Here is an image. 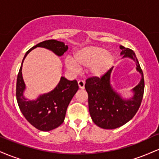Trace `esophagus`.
Masks as SVG:
<instances>
[{"label": "esophagus", "mask_w": 159, "mask_h": 159, "mask_svg": "<svg viewBox=\"0 0 159 159\" xmlns=\"http://www.w3.org/2000/svg\"><path fill=\"white\" fill-rule=\"evenodd\" d=\"M78 87H79L80 89L84 88V82L83 81H78Z\"/></svg>", "instance_id": "esophagus-1"}]
</instances>
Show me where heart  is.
Segmentation results:
<instances>
[{"instance_id": "heart-1", "label": "heart", "mask_w": 159, "mask_h": 159, "mask_svg": "<svg viewBox=\"0 0 159 159\" xmlns=\"http://www.w3.org/2000/svg\"><path fill=\"white\" fill-rule=\"evenodd\" d=\"M114 56L100 47H85L75 53L73 61L68 58L66 64L68 69L77 71L79 68H88L93 77L101 78L110 70L114 63Z\"/></svg>"}]
</instances>
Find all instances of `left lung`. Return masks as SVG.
<instances>
[{
  "label": "left lung",
  "mask_w": 159,
  "mask_h": 159,
  "mask_svg": "<svg viewBox=\"0 0 159 159\" xmlns=\"http://www.w3.org/2000/svg\"><path fill=\"white\" fill-rule=\"evenodd\" d=\"M120 48L123 58H130L135 62L137 71L141 75L139 84L132 90V97L124 98L113 88L111 84L113 67L102 77L90 78L85 84L91 118L96 125L105 129H116L132 120L139 109L143 96V74L135 53L122 45Z\"/></svg>",
  "instance_id": "8db88e82"
}]
</instances>
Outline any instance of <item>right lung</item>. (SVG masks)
Here are the masks:
<instances>
[{
	"label": "right lung",
	"mask_w": 159,
	"mask_h": 159,
	"mask_svg": "<svg viewBox=\"0 0 159 159\" xmlns=\"http://www.w3.org/2000/svg\"><path fill=\"white\" fill-rule=\"evenodd\" d=\"M37 47L48 49L56 55L61 57L66 52L68 46L63 42L49 39L32 47L24 57L17 77L16 99L21 113L33 126L40 131L48 132L63 123L67 107L78 91V85L76 80L69 81L62 76L58 84L53 90L39 95L35 100H28L25 98L24 92L26 86L21 72L22 64L27 54Z\"/></svg>",
	"instance_id": "add662e5"
}]
</instances>
